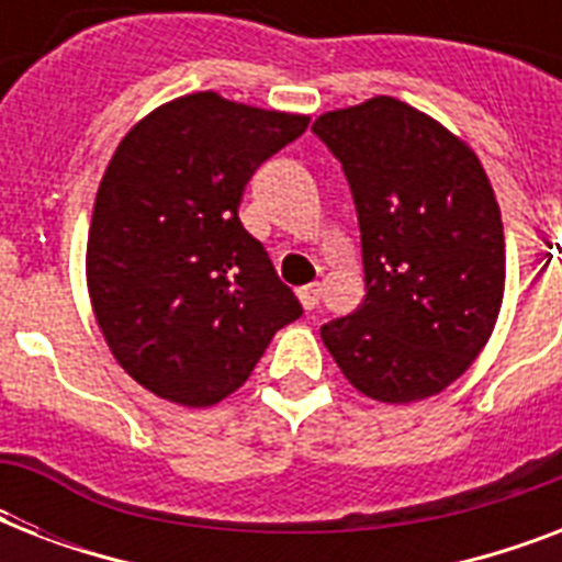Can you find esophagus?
<instances>
[{"label":"esophagus","mask_w":562,"mask_h":562,"mask_svg":"<svg viewBox=\"0 0 562 562\" xmlns=\"http://www.w3.org/2000/svg\"><path fill=\"white\" fill-rule=\"evenodd\" d=\"M300 303H303V308L306 312H312V308H317V300H321V285L317 282H312V285H303V289L297 291Z\"/></svg>","instance_id":"34e87169"}]
</instances>
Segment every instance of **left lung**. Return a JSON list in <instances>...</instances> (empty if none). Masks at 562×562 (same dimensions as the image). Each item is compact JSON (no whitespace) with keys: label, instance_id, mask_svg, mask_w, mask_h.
<instances>
[{"label":"left lung","instance_id":"8db88e82","mask_svg":"<svg viewBox=\"0 0 562 562\" xmlns=\"http://www.w3.org/2000/svg\"><path fill=\"white\" fill-rule=\"evenodd\" d=\"M312 131L341 162L361 229L364 300L321 326L352 387L417 402L484 350L505 294V227L479 157L391 95L333 110Z\"/></svg>","mask_w":562,"mask_h":562}]
</instances>
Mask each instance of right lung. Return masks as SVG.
<instances>
[{
  "label": "right lung",
  "instance_id": "right-lung-1",
  "mask_svg": "<svg viewBox=\"0 0 562 562\" xmlns=\"http://www.w3.org/2000/svg\"><path fill=\"white\" fill-rule=\"evenodd\" d=\"M306 125L192 92L119 143L95 194L87 285L110 352L162 400L221 402L303 315L238 203L250 175Z\"/></svg>",
  "mask_w": 562,
  "mask_h": 562
}]
</instances>
